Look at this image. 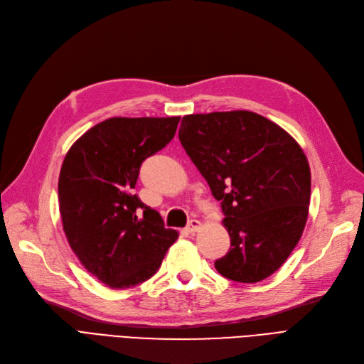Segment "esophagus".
Segmentation results:
<instances>
[{"mask_svg": "<svg viewBox=\"0 0 364 364\" xmlns=\"http://www.w3.org/2000/svg\"><path fill=\"white\" fill-rule=\"evenodd\" d=\"M200 229H202V223H200L198 220H191L190 223H188V225H186V230L190 232V233H196Z\"/></svg>", "mask_w": 364, "mask_h": 364, "instance_id": "34e87169", "label": "esophagus"}]
</instances>
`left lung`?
Here are the masks:
<instances>
[{
  "label": "left lung",
  "instance_id": "1",
  "mask_svg": "<svg viewBox=\"0 0 364 364\" xmlns=\"http://www.w3.org/2000/svg\"><path fill=\"white\" fill-rule=\"evenodd\" d=\"M179 140L221 202L230 250L215 260L217 271L240 283L269 277L306 228L311 179L303 149L244 109L185 116Z\"/></svg>",
  "mask_w": 364,
  "mask_h": 364
}]
</instances>
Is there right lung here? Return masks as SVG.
<instances>
[{
	"instance_id": "right-lung-1",
	"label": "right lung",
	"mask_w": 364,
	"mask_h": 364,
	"mask_svg": "<svg viewBox=\"0 0 364 364\" xmlns=\"http://www.w3.org/2000/svg\"><path fill=\"white\" fill-rule=\"evenodd\" d=\"M181 117H111L66 154L58 178L63 230L73 253L111 289L158 271L178 232L134 194L143 161L166 147Z\"/></svg>"
}]
</instances>
